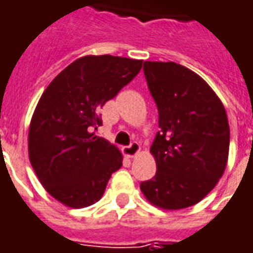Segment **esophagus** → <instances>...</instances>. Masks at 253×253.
<instances>
[{
  "label": "esophagus",
  "instance_id": "1",
  "mask_svg": "<svg viewBox=\"0 0 253 253\" xmlns=\"http://www.w3.org/2000/svg\"><path fill=\"white\" fill-rule=\"evenodd\" d=\"M139 149H141L139 145L137 144V142H134V144L128 145V146H125V148H123V153L128 157H134L138 153Z\"/></svg>",
  "mask_w": 253,
  "mask_h": 253
}]
</instances>
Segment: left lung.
I'll return each mask as SVG.
<instances>
[{"mask_svg": "<svg viewBox=\"0 0 253 253\" xmlns=\"http://www.w3.org/2000/svg\"><path fill=\"white\" fill-rule=\"evenodd\" d=\"M144 74L160 131L151 146L156 175L141 183V192L163 210L188 208L225 172L230 144L225 107L210 84L183 65L145 61Z\"/></svg>", "mask_w": 253, "mask_h": 253, "instance_id": "1", "label": "left lung"}]
</instances>
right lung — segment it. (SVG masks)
<instances>
[{"label": "right lung", "mask_w": 253, "mask_h": 253, "mask_svg": "<svg viewBox=\"0 0 253 253\" xmlns=\"http://www.w3.org/2000/svg\"><path fill=\"white\" fill-rule=\"evenodd\" d=\"M142 60L84 56L49 84L28 130V156L46 192L61 204L84 208L101 199L122 167L121 151L94 135L98 111L131 82Z\"/></svg>", "instance_id": "add662e5"}]
</instances>
